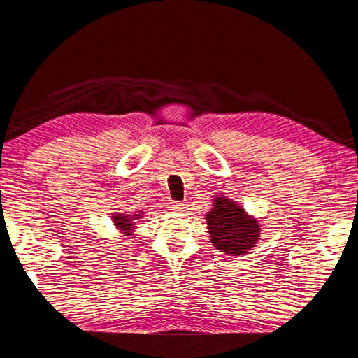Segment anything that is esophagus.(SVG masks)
Masks as SVG:
<instances>
[{
	"label": "esophagus",
	"instance_id": "34e87169",
	"mask_svg": "<svg viewBox=\"0 0 358 358\" xmlns=\"http://www.w3.org/2000/svg\"><path fill=\"white\" fill-rule=\"evenodd\" d=\"M169 210L182 212L183 210V203H180V201H170L169 203Z\"/></svg>",
	"mask_w": 358,
	"mask_h": 358
}]
</instances>
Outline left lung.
Instances as JSON below:
<instances>
[{
  "label": "left lung",
  "mask_w": 358,
  "mask_h": 358,
  "mask_svg": "<svg viewBox=\"0 0 358 358\" xmlns=\"http://www.w3.org/2000/svg\"><path fill=\"white\" fill-rule=\"evenodd\" d=\"M212 206L206 224L213 246L229 255H243L252 249L259 239V224L254 216L224 196H216Z\"/></svg>",
  "instance_id": "obj_1"
}]
</instances>
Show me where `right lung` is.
<instances>
[{
	"label": "right lung",
	"instance_id": "1",
	"mask_svg": "<svg viewBox=\"0 0 358 358\" xmlns=\"http://www.w3.org/2000/svg\"><path fill=\"white\" fill-rule=\"evenodd\" d=\"M143 213H145L143 210H140L138 213H134V215L113 212L112 222L116 229L122 233V236H133L136 231V221L142 220Z\"/></svg>",
	"mask_w": 358,
	"mask_h": 358
}]
</instances>
